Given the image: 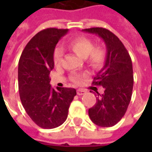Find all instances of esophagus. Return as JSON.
Returning a JSON list of instances; mask_svg holds the SVG:
<instances>
[{"mask_svg": "<svg viewBox=\"0 0 152 152\" xmlns=\"http://www.w3.org/2000/svg\"><path fill=\"white\" fill-rule=\"evenodd\" d=\"M86 91L85 89H77V94L78 95H83L84 94H86Z\"/></svg>", "mask_w": 152, "mask_h": 152, "instance_id": "esophagus-1", "label": "esophagus"}]
</instances>
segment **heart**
<instances>
[{
	"mask_svg": "<svg viewBox=\"0 0 152 152\" xmlns=\"http://www.w3.org/2000/svg\"><path fill=\"white\" fill-rule=\"evenodd\" d=\"M69 47L74 53L81 58H86L90 66L94 68H100L104 64L106 60V51L102 46L94 47L92 40L86 37H78L69 44ZM63 50L61 48H56L53 53V63L59 65L63 59ZM71 80L75 84H80L82 76L73 74Z\"/></svg>",
	"mask_w": 152,
	"mask_h": 152,
	"instance_id": "obj_1",
	"label": "heart"
}]
</instances>
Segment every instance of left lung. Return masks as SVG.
Instances as JSON below:
<instances>
[{"label":"left lung","instance_id":"8db88e82","mask_svg":"<svg viewBox=\"0 0 152 152\" xmlns=\"http://www.w3.org/2000/svg\"><path fill=\"white\" fill-rule=\"evenodd\" d=\"M83 31L98 35L107 48L104 66L93 81L95 86H102L104 93L97 92L100 97L89 109V115L97 125L112 127L124 116L130 102L134 86L132 60L123 43L112 31L102 28Z\"/></svg>","mask_w":152,"mask_h":152}]
</instances>
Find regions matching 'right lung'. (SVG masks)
<instances>
[{"instance_id":"1","label":"right lung","mask_w":152,"mask_h":152,"mask_svg":"<svg viewBox=\"0 0 152 152\" xmlns=\"http://www.w3.org/2000/svg\"><path fill=\"white\" fill-rule=\"evenodd\" d=\"M68 29L47 28L31 38L18 62V91L25 111L38 126L53 129L67 118L70 104L76 95L72 88L53 89L50 73L58 40Z\"/></svg>"}]
</instances>
